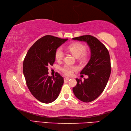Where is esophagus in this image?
<instances>
[{"mask_svg": "<svg viewBox=\"0 0 131 131\" xmlns=\"http://www.w3.org/2000/svg\"><path fill=\"white\" fill-rule=\"evenodd\" d=\"M69 79H70V78H68V77H65V78H64V80H65V81H68V80H69Z\"/></svg>", "mask_w": 131, "mask_h": 131, "instance_id": "1", "label": "esophagus"}]
</instances>
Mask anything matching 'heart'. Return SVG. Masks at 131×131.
<instances>
[{"mask_svg": "<svg viewBox=\"0 0 131 131\" xmlns=\"http://www.w3.org/2000/svg\"><path fill=\"white\" fill-rule=\"evenodd\" d=\"M68 50L81 62H85L89 58V53L87 52L86 47L80 42H73L68 46ZM55 57L57 61L62 60L64 57V53L62 48H58L56 52ZM77 68L69 65H64L61 69L62 72L66 75H71Z\"/></svg>", "mask_w": 131, "mask_h": 131, "instance_id": "1", "label": "heart"}]
</instances>
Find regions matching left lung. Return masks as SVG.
Returning a JSON list of instances; mask_svg holds the SVG:
<instances>
[{
	"mask_svg": "<svg viewBox=\"0 0 131 131\" xmlns=\"http://www.w3.org/2000/svg\"><path fill=\"white\" fill-rule=\"evenodd\" d=\"M73 40L86 42L91 51L90 59L80 73L89 78H84V81L77 78V85L73 88L77 98L88 103L98 98L108 82L111 71L110 54L103 43L91 35L74 37Z\"/></svg>",
	"mask_w": 131,
	"mask_h": 131,
	"instance_id": "8db88e82",
	"label": "left lung"
}]
</instances>
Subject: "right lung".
<instances>
[{"label":"right lung","mask_w":131,"mask_h":131,"mask_svg":"<svg viewBox=\"0 0 131 131\" xmlns=\"http://www.w3.org/2000/svg\"><path fill=\"white\" fill-rule=\"evenodd\" d=\"M68 40L46 35L34 43L24 58L23 69L27 85L42 103H52L60 94L63 78L58 73L49 76L48 67L54 62L57 49Z\"/></svg>","instance_id":"1"}]
</instances>
